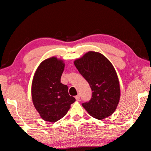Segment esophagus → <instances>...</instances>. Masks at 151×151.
Masks as SVG:
<instances>
[{
  "label": "esophagus",
  "mask_w": 151,
  "mask_h": 151,
  "mask_svg": "<svg viewBox=\"0 0 151 151\" xmlns=\"http://www.w3.org/2000/svg\"><path fill=\"white\" fill-rule=\"evenodd\" d=\"M75 98H76V99L77 100V101H79L80 99H81V96H80L79 94H78L77 96H76V97H75Z\"/></svg>",
  "instance_id": "1"
}]
</instances>
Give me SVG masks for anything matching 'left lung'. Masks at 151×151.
Returning a JSON list of instances; mask_svg holds the SVG:
<instances>
[{"label": "left lung", "instance_id": "1", "mask_svg": "<svg viewBox=\"0 0 151 151\" xmlns=\"http://www.w3.org/2000/svg\"><path fill=\"white\" fill-rule=\"evenodd\" d=\"M74 64L92 91L91 99L82 104L84 109L98 120L112 115L120 97V83L112 64L102 54L90 51Z\"/></svg>", "mask_w": 151, "mask_h": 151}]
</instances>
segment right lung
I'll list each match as a JSON object with an SVG mask.
<instances>
[{
    "instance_id": "add662e5",
    "label": "right lung",
    "mask_w": 151,
    "mask_h": 151,
    "mask_svg": "<svg viewBox=\"0 0 151 151\" xmlns=\"http://www.w3.org/2000/svg\"><path fill=\"white\" fill-rule=\"evenodd\" d=\"M64 63L57 57H51L40 63L33 76L31 85L32 101L44 120L55 122L62 118L74 103L67 85L61 83Z\"/></svg>"
}]
</instances>
